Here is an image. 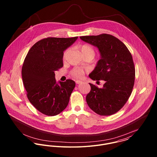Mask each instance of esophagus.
<instances>
[{"label":"esophagus","instance_id":"obj_1","mask_svg":"<svg viewBox=\"0 0 157 157\" xmlns=\"http://www.w3.org/2000/svg\"><path fill=\"white\" fill-rule=\"evenodd\" d=\"M75 83H76L77 84H80V83H82V82L80 81V80H76V81H75Z\"/></svg>","mask_w":157,"mask_h":157}]
</instances>
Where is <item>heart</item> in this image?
Segmentation results:
<instances>
[{"instance_id":"1","label":"heart","mask_w":157,"mask_h":157,"mask_svg":"<svg viewBox=\"0 0 157 157\" xmlns=\"http://www.w3.org/2000/svg\"><path fill=\"white\" fill-rule=\"evenodd\" d=\"M80 51L83 57L87 56H90L93 57H94L95 51H94V49L91 46H90V45H82L80 47ZM68 51H69V49L65 50V51L64 52L63 56V59H65ZM71 75L76 78H81L84 75V71L82 68L75 67L71 71Z\"/></svg>"}]
</instances>
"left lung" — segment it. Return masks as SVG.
<instances>
[{
    "label": "left lung",
    "instance_id": "1",
    "mask_svg": "<svg viewBox=\"0 0 157 157\" xmlns=\"http://www.w3.org/2000/svg\"><path fill=\"white\" fill-rule=\"evenodd\" d=\"M80 38L97 46L101 59L90 74L93 80H105L103 88L90 83L86 95L90 108L100 115H111L126 104L134 88L135 69L132 55L121 41L112 35L82 36Z\"/></svg>",
    "mask_w": 157,
    "mask_h": 157
}]
</instances>
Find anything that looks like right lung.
Returning a JSON list of instances; mask_svg holds the SVG:
<instances>
[{
	"label": "right lung",
	"instance_id": "add662e5",
	"mask_svg": "<svg viewBox=\"0 0 157 157\" xmlns=\"http://www.w3.org/2000/svg\"><path fill=\"white\" fill-rule=\"evenodd\" d=\"M77 38L43 39L31 48L24 60L22 76L26 96L46 115H58L67 107L75 83L67 79L57 84L54 72L63 67V51Z\"/></svg>",
	"mask_w": 157,
	"mask_h": 157
}]
</instances>
